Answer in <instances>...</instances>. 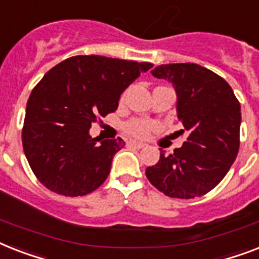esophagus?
I'll return each instance as SVG.
<instances>
[{
	"mask_svg": "<svg viewBox=\"0 0 259 259\" xmlns=\"http://www.w3.org/2000/svg\"><path fill=\"white\" fill-rule=\"evenodd\" d=\"M127 145H129V146H132V148H136V149H142L145 146L144 142H140V141H136V140H130L129 142H127Z\"/></svg>",
	"mask_w": 259,
	"mask_h": 259,
	"instance_id": "1",
	"label": "esophagus"
}]
</instances>
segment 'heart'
Returning <instances> with one entry per match:
<instances>
[{"label":"heart","instance_id":"obj_1","mask_svg":"<svg viewBox=\"0 0 259 259\" xmlns=\"http://www.w3.org/2000/svg\"><path fill=\"white\" fill-rule=\"evenodd\" d=\"M151 125L144 119H133L129 123H126V132L132 136L144 137L149 133Z\"/></svg>","mask_w":259,"mask_h":259}]
</instances>
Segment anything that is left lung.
<instances>
[{"instance_id":"left-lung-1","label":"left lung","mask_w":259,"mask_h":259,"mask_svg":"<svg viewBox=\"0 0 259 259\" xmlns=\"http://www.w3.org/2000/svg\"><path fill=\"white\" fill-rule=\"evenodd\" d=\"M173 85L177 117L189 132L173 154L162 149L146 169L150 184L171 198L201 197L228 174L239 149L241 105L222 77L197 64H166L151 70Z\"/></svg>"}]
</instances>
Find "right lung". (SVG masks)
<instances>
[{
	"label": "right lung",
	"mask_w": 259,
	"mask_h": 259,
	"mask_svg": "<svg viewBox=\"0 0 259 259\" xmlns=\"http://www.w3.org/2000/svg\"><path fill=\"white\" fill-rule=\"evenodd\" d=\"M149 62L75 56L50 69L26 105L22 146L33 173L57 194L78 197L104 184L122 138H92L98 115L117 110L121 94Z\"/></svg>",
	"instance_id": "right-lung-1"
}]
</instances>
